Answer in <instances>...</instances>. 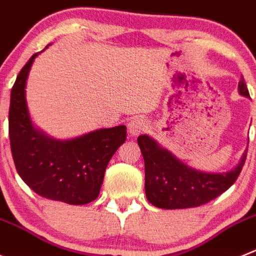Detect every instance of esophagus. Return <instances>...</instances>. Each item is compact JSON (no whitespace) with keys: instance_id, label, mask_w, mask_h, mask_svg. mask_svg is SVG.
I'll return each mask as SVG.
<instances>
[{"instance_id":"34e87169","label":"esophagus","mask_w":256,"mask_h":256,"mask_svg":"<svg viewBox=\"0 0 256 256\" xmlns=\"http://www.w3.org/2000/svg\"><path fill=\"white\" fill-rule=\"evenodd\" d=\"M128 128L130 136L136 138L148 128V122H146L144 118H142V117H135V118H132L130 122H128Z\"/></svg>"}]
</instances>
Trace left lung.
Segmentation results:
<instances>
[{
    "mask_svg": "<svg viewBox=\"0 0 256 256\" xmlns=\"http://www.w3.org/2000/svg\"><path fill=\"white\" fill-rule=\"evenodd\" d=\"M238 92L248 96L244 78ZM138 144L145 164V195L149 202L162 209H185L206 204L231 188L246 160L248 149L240 163L226 174L195 171L160 148L148 135H140Z\"/></svg>",
    "mask_w": 256,
    "mask_h": 256,
    "instance_id": "obj_1",
    "label": "left lung"
}]
</instances>
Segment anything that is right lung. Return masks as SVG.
<instances>
[{"label": "right lung", "mask_w": 256, "mask_h": 256, "mask_svg": "<svg viewBox=\"0 0 256 256\" xmlns=\"http://www.w3.org/2000/svg\"><path fill=\"white\" fill-rule=\"evenodd\" d=\"M36 54L29 58L11 89L8 136L16 171L34 192L71 206L98 198L108 162L126 140V126L102 128L58 142L32 126L25 100L28 74Z\"/></svg>", "instance_id": "obj_1"}]
</instances>
